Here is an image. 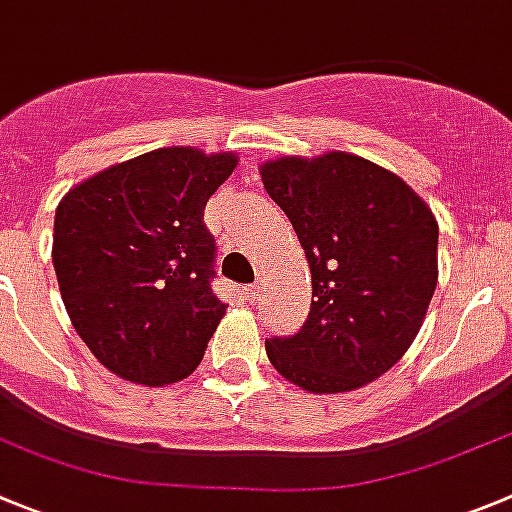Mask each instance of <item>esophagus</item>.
Segmentation results:
<instances>
[{
  "instance_id": "obj_1",
  "label": "esophagus",
  "mask_w": 512,
  "mask_h": 512,
  "mask_svg": "<svg viewBox=\"0 0 512 512\" xmlns=\"http://www.w3.org/2000/svg\"><path fill=\"white\" fill-rule=\"evenodd\" d=\"M243 294H246L248 302H259V299H261V287H259V284H251V287L243 289Z\"/></svg>"
}]
</instances>
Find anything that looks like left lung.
Listing matches in <instances>:
<instances>
[{
	"label": "left lung",
	"instance_id": "1",
	"mask_svg": "<svg viewBox=\"0 0 512 512\" xmlns=\"http://www.w3.org/2000/svg\"><path fill=\"white\" fill-rule=\"evenodd\" d=\"M259 172L312 274L307 322L266 342L271 365L320 396L368 386L424 325L439 279L437 218L396 172L358 154H287Z\"/></svg>",
	"mask_w": 512,
	"mask_h": 512
}]
</instances>
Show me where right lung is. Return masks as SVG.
Wrapping results in <instances>:
<instances>
[{"label": "right lung", "instance_id": "add662e5", "mask_svg": "<svg viewBox=\"0 0 512 512\" xmlns=\"http://www.w3.org/2000/svg\"><path fill=\"white\" fill-rule=\"evenodd\" d=\"M236 152L162 147L70 187L55 210L53 266L65 312L103 368L159 388L203 360L225 304L210 289L205 203Z\"/></svg>", "mask_w": 512, "mask_h": 512}]
</instances>
